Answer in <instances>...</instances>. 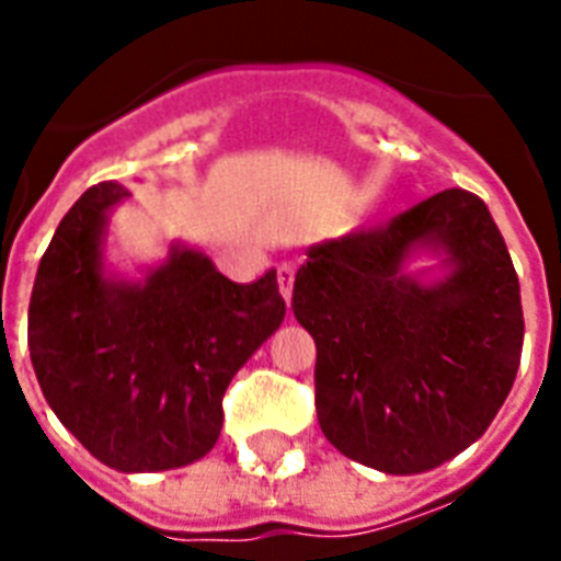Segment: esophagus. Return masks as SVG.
Here are the masks:
<instances>
[{"label":"esophagus","instance_id":"obj_1","mask_svg":"<svg viewBox=\"0 0 561 561\" xmlns=\"http://www.w3.org/2000/svg\"><path fill=\"white\" fill-rule=\"evenodd\" d=\"M294 276H297V267L290 262H282L279 267H276V282H279V290L282 297H285V302H290V290H294Z\"/></svg>","mask_w":561,"mask_h":561}]
</instances>
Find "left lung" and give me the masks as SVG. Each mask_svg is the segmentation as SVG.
<instances>
[{
    "mask_svg": "<svg viewBox=\"0 0 561 561\" xmlns=\"http://www.w3.org/2000/svg\"><path fill=\"white\" fill-rule=\"evenodd\" d=\"M419 240L443 243L455 264L431 289L400 276ZM290 308L317 343L325 439L387 474L436 469L480 439L522 364L513 259L486 203L466 188L311 247Z\"/></svg>",
    "mask_w": 561,
    "mask_h": 561,
    "instance_id": "left-lung-1",
    "label": "left lung"
}]
</instances>
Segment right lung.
Listing matches in <instances>:
<instances>
[{
  "instance_id": "obj_1",
  "label": "right lung",
  "mask_w": 561,
  "mask_h": 561,
  "mask_svg": "<svg viewBox=\"0 0 561 561\" xmlns=\"http://www.w3.org/2000/svg\"><path fill=\"white\" fill-rule=\"evenodd\" d=\"M116 180L87 188L39 259L28 350L39 390L78 443L110 469L162 471L218 443L224 392L279 329L276 271L238 285L203 253L178 250L145 282L101 273Z\"/></svg>"
}]
</instances>
